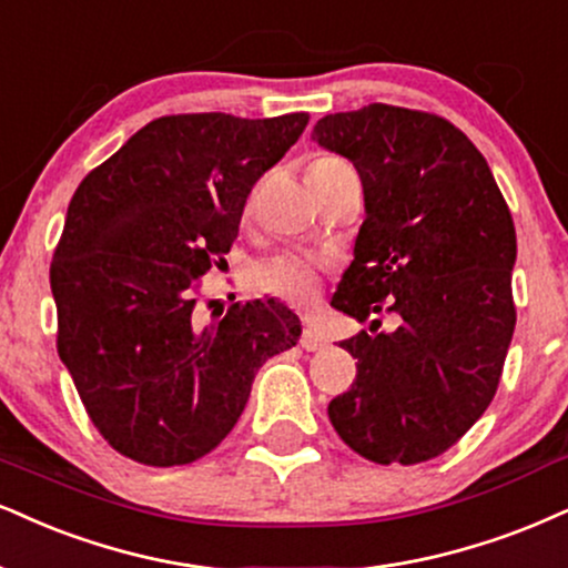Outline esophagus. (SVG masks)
<instances>
[{
  "mask_svg": "<svg viewBox=\"0 0 568 568\" xmlns=\"http://www.w3.org/2000/svg\"><path fill=\"white\" fill-rule=\"evenodd\" d=\"M300 345H303L305 349H324L328 345V339L324 337V334L318 332L316 326H305L303 328V337H300Z\"/></svg>",
  "mask_w": 568,
  "mask_h": 568,
  "instance_id": "esophagus-1",
  "label": "esophagus"
}]
</instances>
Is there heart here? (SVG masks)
Here are the masks:
<instances>
[{
    "label": "heart",
    "instance_id": "heart-1",
    "mask_svg": "<svg viewBox=\"0 0 568 568\" xmlns=\"http://www.w3.org/2000/svg\"><path fill=\"white\" fill-rule=\"evenodd\" d=\"M345 160L339 158H316L311 163V168H328V165H339ZM307 168V171H311ZM255 282L263 292H268L273 297H282L292 305H307L318 297L321 290V278H318V268L313 265L307 257L303 255H286L271 257L265 261L261 268L255 271Z\"/></svg>",
    "mask_w": 568,
    "mask_h": 568
}]
</instances>
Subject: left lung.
<instances>
[{
    "instance_id": "1",
    "label": "left lung",
    "mask_w": 568,
    "mask_h": 568,
    "mask_svg": "<svg viewBox=\"0 0 568 568\" xmlns=\"http://www.w3.org/2000/svg\"><path fill=\"white\" fill-rule=\"evenodd\" d=\"M347 158L366 221L332 297L355 321L395 311V332L342 339L358 374L328 403L345 443L374 464L445 453L493 403L514 337L516 229L487 160L445 118L374 102L313 125Z\"/></svg>"
}]
</instances>
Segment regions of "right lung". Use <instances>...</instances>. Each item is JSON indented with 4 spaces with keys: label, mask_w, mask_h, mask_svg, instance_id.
Masks as SVG:
<instances>
[{
    "label": "right lung",
    "mask_w": 568,
    "mask_h": 568,
    "mask_svg": "<svg viewBox=\"0 0 568 568\" xmlns=\"http://www.w3.org/2000/svg\"><path fill=\"white\" fill-rule=\"evenodd\" d=\"M305 125L307 113L158 118L75 189L49 268L58 353L118 453L202 458L234 429L257 368L297 345V313L276 297L200 324L194 292Z\"/></svg>",
    "instance_id": "right-lung-1"
}]
</instances>
